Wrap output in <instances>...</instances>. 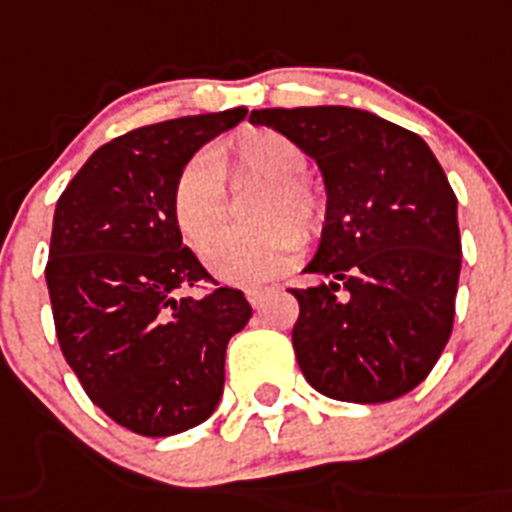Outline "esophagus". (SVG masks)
Instances as JSON below:
<instances>
[{"mask_svg":"<svg viewBox=\"0 0 512 512\" xmlns=\"http://www.w3.org/2000/svg\"><path fill=\"white\" fill-rule=\"evenodd\" d=\"M270 290L272 288H250V290H247V300H250V303H252V308H260L262 300H265L267 295H270Z\"/></svg>","mask_w":512,"mask_h":512,"instance_id":"1","label":"esophagus"}]
</instances>
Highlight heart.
<instances>
[{
    "mask_svg": "<svg viewBox=\"0 0 512 512\" xmlns=\"http://www.w3.org/2000/svg\"><path fill=\"white\" fill-rule=\"evenodd\" d=\"M242 169L262 176L265 189L250 207V227L227 229L215 237L204 257L217 278L234 285H262L298 250L300 234L308 237L318 224L321 204L300 179L305 154L295 141L270 128H247L234 141ZM224 159L199 151L179 171L171 191V212L181 237L204 247L224 222Z\"/></svg>",
    "mask_w": 512,
    "mask_h": 512,
    "instance_id": "1",
    "label": "heart"
}]
</instances>
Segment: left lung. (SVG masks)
<instances>
[{
	"label": "left lung",
	"instance_id": "8db88e82",
	"mask_svg": "<svg viewBox=\"0 0 512 512\" xmlns=\"http://www.w3.org/2000/svg\"><path fill=\"white\" fill-rule=\"evenodd\" d=\"M326 184L321 245L305 272L293 348L323 396L381 404L422 384L455 321L462 245L457 197L417 133L348 105L265 108Z\"/></svg>",
	"mask_w": 512,
	"mask_h": 512
}]
</instances>
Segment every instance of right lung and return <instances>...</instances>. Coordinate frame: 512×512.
Segmentation results:
<instances>
[{
    "label": "right lung",
    "instance_id": "add662e5",
    "mask_svg": "<svg viewBox=\"0 0 512 512\" xmlns=\"http://www.w3.org/2000/svg\"><path fill=\"white\" fill-rule=\"evenodd\" d=\"M245 116L232 108L113 138L57 199L45 278L62 356L95 407L143 437L212 417L227 343L252 315L242 290L184 295L209 272L171 212L186 161Z\"/></svg>",
    "mask_w": 512,
    "mask_h": 512
}]
</instances>
